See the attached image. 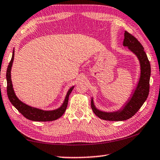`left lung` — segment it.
I'll use <instances>...</instances> for the list:
<instances>
[{"label": "left lung", "instance_id": "1", "mask_svg": "<svg viewBox=\"0 0 160 160\" xmlns=\"http://www.w3.org/2000/svg\"><path fill=\"white\" fill-rule=\"evenodd\" d=\"M123 46L128 47L138 58L140 63V77L136 89L131 99L128 100L125 107L116 112H104L97 109L94 105L93 99L91 100V107L93 112L99 118L106 121H125L131 118L137 113L147 99L150 91V78L151 68L144 48L136 38L125 31Z\"/></svg>", "mask_w": 160, "mask_h": 160}]
</instances>
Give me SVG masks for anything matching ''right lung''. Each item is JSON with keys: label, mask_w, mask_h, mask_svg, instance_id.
<instances>
[{"label": "right lung", "mask_w": 160, "mask_h": 160, "mask_svg": "<svg viewBox=\"0 0 160 160\" xmlns=\"http://www.w3.org/2000/svg\"><path fill=\"white\" fill-rule=\"evenodd\" d=\"M13 51L12 58L10 60L6 72V79H7V94L10 102L14 106L16 109L20 112L26 118L29 120L34 121H51L56 120L61 117L66 112L68 102V98L70 94L71 93L72 90H73L74 87H72L68 92L67 95L65 99V101L62 106L58 108V109L53 111H44L42 109H37L28 105L24 104L16 97L12 88V84L11 81V76H10V71H11V67L12 66V62L14 60V53Z\"/></svg>", "instance_id": "1"}]
</instances>
